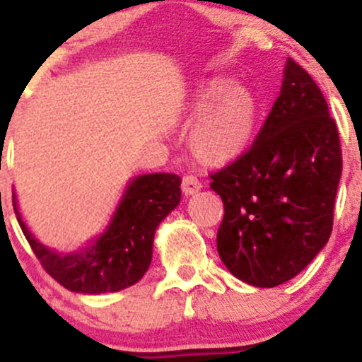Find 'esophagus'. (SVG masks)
<instances>
[{
	"instance_id": "1",
	"label": "esophagus",
	"mask_w": 362,
	"mask_h": 362,
	"mask_svg": "<svg viewBox=\"0 0 362 362\" xmlns=\"http://www.w3.org/2000/svg\"><path fill=\"white\" fill-rule=\"evenodd\" d=\"M202 189H203V184L198 177H194V175H187V177H184V182H182V191L185 192V196L196 194V192H199Z\"/></svg>"
}]
</instances>
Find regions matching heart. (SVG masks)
Segmentation results:
<instances>
[{"label": "heart", "instance_id": "obj_1", "mask_svg": "<svg viewBox=\"0 0 362 362\" xmlns=\"http://www.w3.org/2000/svg\"><path fill=\"white\" fill-rule=\"evenodd\" d=\"M191 113L196 115L189 131L192 148L211 163H229L252 144L259 105L249 87L215 78L194 94Z\"/></svg>", "mask_w": 362, "mask_h": 362}]
</instances>
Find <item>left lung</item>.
<instances>
[{
	"label": "left lung",
	"instance_id": "obj_1",
	"mask_svg": "<svg viewBox=\"0 0 362 362\" xmlns=\"http://www.w3.org/2000/svg\"><path fill=\"white\" fill-rule=\"evenodd\" d=\"M341 177V151L326 98L293 59L247 154L211 175L224 202L217 250L254 287H276L326 247Z\"/></svg>",
	"mask_w": 362,
	"mask_h": 362
}]
</instances>
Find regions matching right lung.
<instances>
[{
	"label": "right lung",
	"instance_id": "1",
	"mask_svg": "<svg viewBox=\"0 0 362 362\" xmlns=\"http://www.w3.org/2000/svg\"><path fill=\"white\" fill-rule=\"evenodd\" d=\"M180 184L182 178L175 173L133 177L103 233L76 250L43 245L24 222L16 192L13 210L25 240L54 280L73 293H117L134 286L147 273L156 231L180 203Z\"/></svg>",
	"mask_w": 362,
	"mask_h": 362
}]
</instances>
